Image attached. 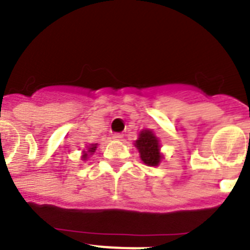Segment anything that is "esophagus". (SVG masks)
<instances>
[{
    "label": "esophagus",
    "mask_w": 250,
    "mask_h": 250,
    "mask_svg": "<svg viewBox=\"0 0 250 250\" xmlns=\"http://www.w3.org/2000/svg\"><path fill=\"white\" fill-rule=\"evenodd\" d=\"M123 134H121V132H114V134H112V138L115 139V140H121V139H123Z\"/></svg>",
    "instance_id": "esophagus-1"
}]
</instances>
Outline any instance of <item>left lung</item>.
<instances>
[{
  "instance_id": "left-lung-1",
  "label": "left lung",
  "mask_w": 250,
  "mask_h": 250,
  "mask_svg": "<svg viewBox=\"0 0 250 250\" xmlns=\"http://www.w3.org/2000/svg\"><path fill=\"white\" fill-rule=\"evenodd\" d=\"M135 146L140 152L141 160L149 167H156L160 163L161 155L159 152V141L150 130H143L136 140Z\"/></svg>"
}]
</instances>
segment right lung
Returning a JSON list of instances; mask_svg holds the SVG:
<instances>
[{"label":"right lung","mask_w":250,"mask_h":250,"mask_svg":"<svg viewBox=\"0 0 250 250\" xmlns=\"http://www.w3.org/2000/svg\"><path fill=\"white\" fill-rule=\"evenodd\" d=\"M95 149H96V145H92V146L89 147V151L87 152H94ZM86 156H87V154H85V155H83V159H86Z\"/></svg>","instance_id":"add662e5"}]
</instances>
